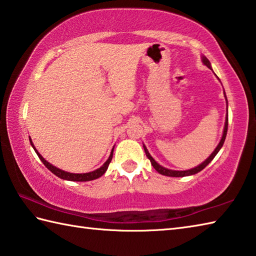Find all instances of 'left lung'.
<instances>
[{
    "instance_id": "8db88e82",
    "label": "left lung",
    "mask_w": 256,
    "mask_h": 256,
    "mask_svg": "<svg viewBox=\"0 0 256 256\" xmlns=\"http://www.w3.org/2000/svg\"><path fill=\"white\" fill-rule=\"evenodd\" d=\"M202 62L203 64H204L206 66H208V68H211V64L210 62H208V60L206 58V56H202ZM224 95H226V92H224ZM226 105H228V100H226ZM228 114H226V124H224V130H223V136L222 138L220 140V142H218V147L214 149V151L210 154V157H208L206 160L203 161V162L201 164H199L198 166H196V168H192L190 170H186V171H176V170H170V169H166L164 168V166H160L158 162H156V160L151 157L150 154L148 152L147 148H146V146H144V152H146V156H147L148 159L150 160L151 164H152L154 168L157 170L159 174H164V176H191V174H198V172H200L201 170H203L206 168V166L211 162V161L213 160V158L216 157V154L220 151V149L222 148V146L224 144V140H226V132H228Z\"/></svg>"
}]
</instances>
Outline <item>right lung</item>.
Listing matches in <instances>:
<instances>
[{
  "label": "right lung",
  "instance_id": "add662e5",
  "mask_svg": "<svg viewBox=\"0 0 256 256\" xmlns=\"http://www.w3.org/2000/svg\"><path fill=\"white\" fill-rule=\"evenodd\" d=\"M30 144H32V147L34 148L35 152L38 154V158L40 159L42 162H43V164H45L46 168H48L50 171L53 172V174H54L55 176H58V178L64 179V180H70V181H90V180H95V179L99 178V176H102L106 172L109 164H110V161H112V154H114V149H112V154H110V156H109L108 160L100 166V168H98L97 170H94V171H92V172H88V174H70V172L62 171V170H60V169H58V168H56V166H54L53 164H50V162H48V161H46V160L38 154V151L36 150V148L34 147V144H33V142H32V140H30Z\"/></svg>",
  "mask_w": 256,
  "mask_h": 256
}]
</instances>
